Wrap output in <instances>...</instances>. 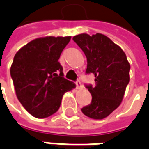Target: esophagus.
Returning a JSON list of instances; mask_svg holds the SVG:
<instances>
[{"label": "esophagus", "instance_id": "esophagus-1", "mask_svg": "<svg viewBox=\"0 0 149 149\" xmlns=\"http://www.w3.org/2000/svg\"><path fill=\"white\" fill-rule=\"evenodd\" d=\"M75 84H76V88L79 90V89H81L83 86H82V84H81V82L79 81V80H77L76 82H75Z\"/></svg>", "mask_w": 149, "mask_h": 149}]
</instances>
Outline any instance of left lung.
<instances>
[{
	"instance_id": "obj_1",
	"label": "left lung",
	"mask_w": 149,
	"mask_h": 149,
	"mask_svg": "<svg viewBox=\"0 0 149 149\" xmlns=\"http://www.w3.org/2000/svg\"><path fill=\"white\" fill-rule=\"evenodd\" d=\"M87 58V74L95 75V85L86 86L91 103L81 109L90 118L101 120L118 107L129 83L130 63L117 44L101 33H81L73 38Z\"/></svg>"
}]
</instances>
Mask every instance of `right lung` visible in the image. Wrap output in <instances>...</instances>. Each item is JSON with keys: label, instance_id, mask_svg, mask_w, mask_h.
<instances>
[{"label": "right lung", "instance_id": "right-lung-1", "mask_svg": "<svg viewBox=\"0 0 149 149\" xmlns=\"http://www.w3.org/2000/svg\"><path fill=\"white\" fill-rule=\"evenodd\" d=\"M71 37L35 38L19 49L11 63V76L18 100L37 118L54 114L63 94L75 84L63 77L58 58Z\"/></svg>", "mask_w": 149, "mask_h": 149}]
</instances>
